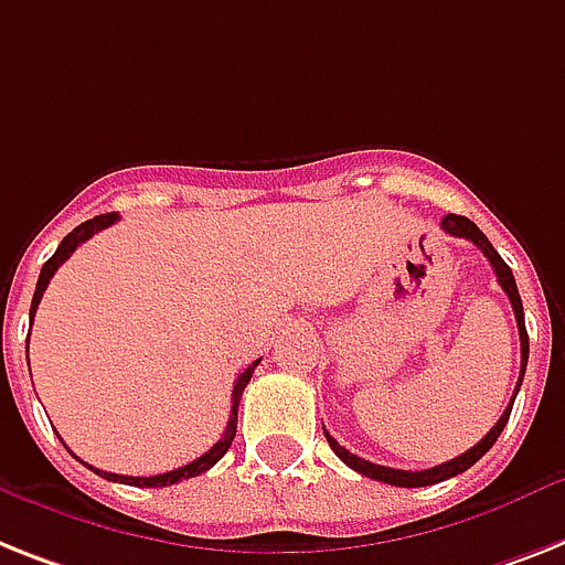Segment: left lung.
<instances>
[{
  "mask_svg": "<svg viewBox=\"0 0 565 565\" xmlns=\"http://www.w3.org/2000/svg\"><path fill=\"white\" fill-rule=\"evenodd\" d=\"M441 231L450 233V236H461V239L473 242V245H477V248L488 256V263H491L493 274H497V282H500L502 291L508 294V300H511V309H514V317H516V329H520V347H523L520 381H516V390H514V398H516V393H520V384H523L525 363H529V332H525L523 300H520V291H516L514 274H511V268L505 265V259H502V256L493 250V245L488 242V236H484V233L479 231V227L473 225L468 216L447 213V216L441 218ZM511 407H514V401L508 404L505 413L500 416V422L493 424L491 430H488V436H484L479 445H473L470 450H465L461 456H456V459L445 461V465H436V468H430V470H398V468H384V465H372V461L361 459V456H355V454H349L347 447L338 445V441H334L332 436L326 433V427H323V433H326V441H329V447H332L334 454H338V459L347 461L349 468L358 470V473H363V477L377 479V482H386V484H398V488H424V484H436V482H445V479H450V477H459V473H465L470 465H477V461L482 459L488 450H491L493 441L500 439L502 427H505L508 416H511Z\"/></svg>",
  "mask_w": 565,
  "mask_h": 565,
  "instance_id": "8db88e82",
  "label": "left lung"
}]
</instances>
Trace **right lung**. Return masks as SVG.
Masks as SVG:
<instances>
[{
    "mask_svg": "<svg viewBox=\"0 0 565 565\" xmlns=\"http://www.w3.org/2000/svg\"><path fill=\"white\" fill-rule=\"evenodd\" d=\"M115 222H118V213H104V216L88 218V222H83V225L74 227V231L68 233V236H65L63 242H60V248L54 250V256H51L49 263L42 265L40 279H36L34 300H31V320H34V315H36V306H40V300H42V291L49 288L51 277H54V271H57L60 265H63L65 259H68V256H72L74 250H77V245H83V242H86L88 236H95L97 231H104V227L115 225ZM256 363H259V361L250 363L248 370H245L239 377H236V384H233L231 422H227V427H225V436H222V439H218L216 445L210 447V450L204 456H199V459L190 461V465H184V468L170 470V473H158V477H120V473H106V470H97V468H92V465H88V468L95 470L97 477L109 479V482L135 484V488H167V484H175V482H181V479L199 477V473L210 470V468H213V465H216L218 459H222V456L227 454V447H231L233 436H236V413H239V398H242V393H245V386H248L250 375H254ZM83 465H86V461H83Z\"/></svg>",
    "mask_w": 565,
    "mask_h": 565,
    "instance_id": "obj_1",
    "label": "right lung"
}]
</instances>
